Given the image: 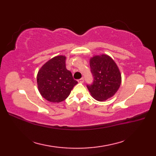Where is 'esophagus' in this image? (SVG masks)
<instances>
[{
  "mask_svg": "<svg viewBox=\"0 0 156 156\" xmlns=\"http://www.w3.org/2000/svg\"><path fill=\"white\" fill-rule=\"evenodd\" d=\"M84 78H81L80 79H79V80H78V82H80V83H82V82H84Z\"/></svg>",
  "mask_w": 156,
  "mask_h": 156,
  "instance_id": "obj_1",
  "label": "esophagus"
}]
</instances>
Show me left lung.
Returning a JSON list of instances; mask_svg holds the SVG:
<instances>
[{
    "label": "left lung",
    "mask_w": 156,
    "mask_h": 156,
    "mask_svg": "<svg viewBox=\"0 0 156 156\" xmlns=\"http://www.w3.org/2000/svg\"><path fill=\"white\" fill-rule=\"evenodd\" d=\"M93 82L87 87L91 95L98 101L112 97L120 87L121 76L115 62L107 55L94 56L90 61Z\"/></svg>",
    "instance_id": "left-lung-1"
}]
</instances>
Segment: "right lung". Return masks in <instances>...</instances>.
<instances>
[{
    "label": "right lung",
    "instance_id": "add662e5",
    "mask_svg": "<svg viewBox=\"0 0 156 156\" xmlns=\"http://www.w3.org/2000/svg\"><path fill=\"white\" fill-rule=\"evenodd\" d=\"M37 86L40 94L51 102H59L67 98L78 82L66 67V57L56 56L39 69Z\"/></svg>",
    "mask_w": 156,
    "mask_h": 156
}]
</instances>
